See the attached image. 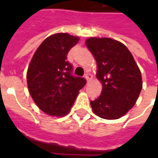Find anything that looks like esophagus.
Returning <instances> with one entry per match:
<instances>
[{
    "label": "esophagus",
    "mask_w": 158,
    "mask_h": 158,
    "mask_svg": "<svg viewBox=\"0 0 158 158\" xmlns=\"http://www.w3.org/2000/svg\"><path fill=\"white\" fill-rule=\"evenodd\" d=\"M85 78H86V80L89 82V81H90V80L92 79V76H91L89 73H87V74L85 75Z\"/></svg>",
    "instance_id": "esophagus-1"
}]
</instances>
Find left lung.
Here are the masks:
<instances>
[{
  "label": "left lung",
  "mask_w": 158,
  "mask_h": 158,
  "mask_svg": "<svg viewBox=\"0 0 158 158\" xmlns=\"http://www.w3.org/2000/svg\"><path fill=\"white\" fill-rule=\"evenodd\" d=\"M86 46L98 65L97 77L103 85L101 95L90 106L96 115L116 119L136 103L143 88L142 75L127 47L109 38H89Z\"/></svg>",
  "instance_id": "obj_1"
}]
</instances>
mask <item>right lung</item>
<instances>
[{
	"mask_svg": "<svg viewBox=\"0 0 158 158\" xmlns=\"http://www.w3.org/2000/svg\"><path fill=\"white\" fill-rule=\"evenodd\" d=\"M79 38L68 33L53 34L34 53L27 71L29 92L41 111L61 117L69 113L81 89L82 77L73 76L67 55Z\"/></svg>",
	"mask_w": 158,
	"mask_h": 158,
	"instance_id": "right-lung-1",
	"label": "right lung"
}]
</instances>
